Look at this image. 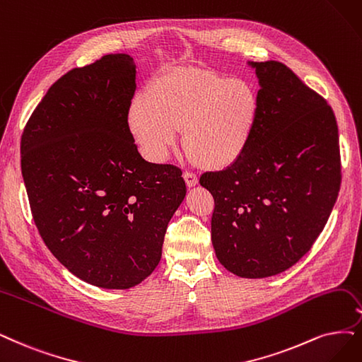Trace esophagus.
I'll use <instances>...</instances> for the list:
<instances>
[{
  "instance_id": "esophagus-1",
  "label": "esophagus",
  "mask_w": 362,
  "mask_h": 362,
  "mask_svg": "<svg viewBox=\"0 0 362 362\" xmlns=\"http://www.w3.org/2000/svg\"><path fill=\"white\" fill-rule=\"evenodd\" d=\"M183 179L186 182V186H189V188H192V186H195L198 183V177L195 173H191V171H185L183 173Z\"/></svg>"
}]
</instances>
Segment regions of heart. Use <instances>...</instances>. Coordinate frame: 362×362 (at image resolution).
Returning <instances> with one entry per match:
<instances>
[{"label": "heart", "mask_w": 362, "mask_h": 362, "mask_svg": "<svg viewBox=\"0 0 362 362\" xmlns=\"http://www.w3.org/2000/svg\"><path fill=\"white\" fill-rule=\"evenodd\" d=\"M261 101L242 78L213 70L177 69L153 77L128 110V125L144 156L163 163L183 129V147L199 165L221 170L243 156Z\"/></svg>", "instance_id": "heart-1"}]
</instances>
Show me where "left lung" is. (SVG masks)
I'll use <instances>...</instances> for the list:
<instances>
[{
  "label": "left lung",
  "mask_w": 362,
  "mask_h": 362,
  "mask_svg": "<svg viewBox=\"0 0 362 362\" xmlns=\"http://www.w3.org/2000/svg\"><path fill=\"white\" fill-rule=\"evenodd\" d=\"M261 109L246 152L199 177L215 198L211 243L226 270L282 273L313 246L341 183L339 127L324 97L279 61L250 62Z\"/></svg>",
  "instance_id": "1"
}]
</instances>
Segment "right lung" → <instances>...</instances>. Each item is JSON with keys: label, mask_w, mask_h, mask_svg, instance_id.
Masks as SVG:
<instances>
[{"label": "right lung", "mask_w": 362, "mask_h": 362, "mask_svg": "<svg viewBox=\"0 0 362 362\" xmlns=\"http://www.w3.org/2000/svg\"><path fill=\"white\" fill-rule=\"evenodd\" d=\"M129 55H104L53 83L23 128L21 167L37 230L66 270L105 289L156 269L186 195L182 170L141 158L128 125Z\"/></svg>", "instance_id": "1"}]
</instances>
